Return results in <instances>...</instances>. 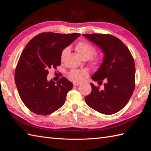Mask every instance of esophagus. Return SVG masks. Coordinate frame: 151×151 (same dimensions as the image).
<instances>
[{
    "instance_id": "esophagus-1",
    "label": "esophagus",
    "mask_w": 151,
    "mask_h": 151,
    "mask_svg": "<svg viewBox=\"0 0 151 151\" xmlns=\"http://www.w3.org/2000/svg\"><path fill=\"white\" fill-rule=\"evenodd\" d=\"M73 85H74V86H79L80 85V84H79V83H74V84H73Z\"/></svg>"
}]
</instances>
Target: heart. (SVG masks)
I'll return each instance as SVG.
<instances>
[{
    "label": "heart",
    "instance_id": "b5f03b06",
    "mask_svg": "<svg viewBox=\"0 0 151 151\" xmlns=\"http://www.w3.org/2000/svg\"><path fill=\"white\" fill-rule=\"evenodd\" d=\"M76 51L77 55L83 59H89L95 53L94 47L91 45L89 43L86 41H81L77 44L76 46ZM68 52V48H66L63 50L61 53V60L64 59L66 55ZM103 57L101 55H94L91 59V63L96 67H98L102 64ZM88 76V73L85 71H81L79 70H72L68 73L69 78L76 82V83H80L83 81L86 76Z\"/></svg>",
    "mask_w": 151,
    "mask_h": 151
}]
</instances>
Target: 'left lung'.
<instances>
[{
	"instance_id": "obj_1",
	"label": "left lung",
	"mask_w": 151,
	"mask_h": 151,
	"mask_svg": "<svg viewBox=\"0 0 151 151\" xmlns=\"http://www.w3.org/2000/svg\"><path fill=\"white\" fill-rule=\"evenodd\" d=\"M101 49L103 61L92 76L94 81H106L104 89L91 84L92 91L85 101L89 107L104 115L116 113L129 102L135 89V68L134 58L129 48L113 35L83 34Z\"/></svg>"
}]
</instances>
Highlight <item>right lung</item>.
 I'll return each mask as SVG.
<instances>
[{
  "instance_id": "obj_1",
  "label": "right lung",
  "mask_w": 151,
  "mask_h": 151,
  "mask_svg": "<svg viewBox=\"0 0 151 151\" xmlns=\"http://www.w3.org/2000/svg\"><path fill=\"white\" fill-rule=\"evenodd\" d=\"M79 33H42L32 38L22 51L15 70V83L22 101L30 111L48 115L64 104L72 83L62 77L47 81L50 68L60 65L63 50Z\"/></svg>"
}]
</instances>
